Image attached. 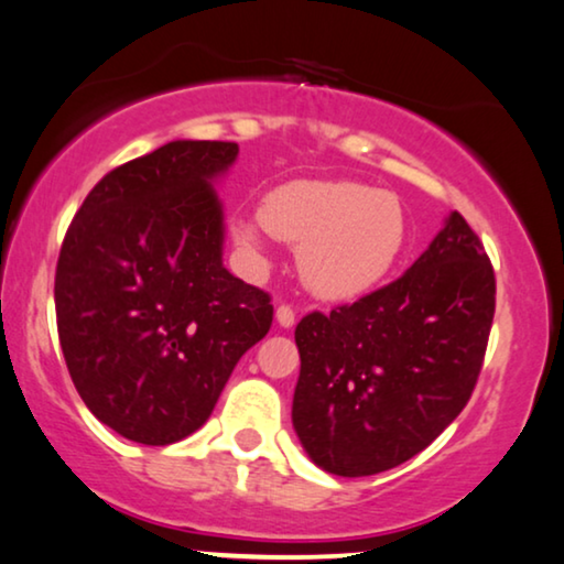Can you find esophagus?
Masks as SVG:
<instances>
[{"label": "esophagus", "mask_w": 564, "mask_h": 564, "mask_svg": "<svg viewBox=\"0 0 564 564\" xmlns=\"http://www.w3.org/2000/svg\"><path fill=\"white\" fill-rule=\"evenodd\" d=\"M275 319H279L281 327H293V322H296V312L289 304H281L275 308Z\"/></svg>", "instance_id": "esophagus-1"}]
</instances>
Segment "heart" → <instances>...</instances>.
I'll list each match as a JSON object with an SVG mask.
<instances>
[{"label": "heart", "instance_id": "1", "mask_svg": "<svg viewBox=\"0 0 564 564\" xmlns=\"http://www.w3.org/2000/svg\"><path fill=\"white\" fill-rule=\"evenodd\" d=\"M232 235L260 256L263 237L299 250L306 289L350 301L391 273L406 242V217L393 194L358 181H291L260 204V217H237Z\"/></svg>", "mask_w": 564, "mask_h": 564}]
</instances>
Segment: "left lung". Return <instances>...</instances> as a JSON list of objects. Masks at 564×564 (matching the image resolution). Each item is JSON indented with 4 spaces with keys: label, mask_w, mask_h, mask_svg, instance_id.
<instances>
[{
    "label": "left lung",
    "mask_w": 564,
    "mask_h": 564,
    "mask_svg": "<svg viewBox=\"0 0 564 564\" xmlns=\"http://www.w3.org/2000/svg\"><path fill=\"white\" fill-rule=\"evenodd\" d=\"M494 312V265L452 212L401 279L306 314L291 419L314 465L362 478L430 447L470 401Z\"/></svg>",
    "instance_id": "left-lung-1"
}]
</instances>
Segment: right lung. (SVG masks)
Returning a JSON list of instances; mask_svg holds the SVG:
<instances>
[{
    "label": "right lung",
    "instance_id": "obj_1",
    "mask_svg": "<svg viewBox=\"0 0 564 564\" xmlns=\"http://www.w3.org/2000/svg\"><path fill=\"white\" fill-rule=\"evenodd\" d=\"M237 153L173 140L134 158L91 188L61 245L63 358L91 414L124 440L163 447L199 430L271 329V296L221 265L214 181Z\"/></svg>",
    "mask_w": 564,
    "mask_h": 564
}]
</instances>
